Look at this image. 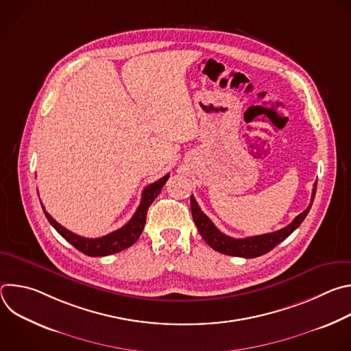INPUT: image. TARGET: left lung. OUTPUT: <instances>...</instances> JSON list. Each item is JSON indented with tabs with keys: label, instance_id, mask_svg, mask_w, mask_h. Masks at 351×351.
Listing matches in <instances>:
<instances>
[{
	"label": "left lung",
	"instance_id": "8db88e82",
	"mask_svg": "<svg viewBox=\"0 0 351 351\" xmlns=\"http://www.w3.org/2000/svg\"><path fill=\"white\" fill-rule=\"evenodd\" d=\"M317 191V182L314 183L313 189V195H311V203L310 206L302 213L298 214L291 223L285 226L283 229H279L272 233H265L260 236H250L244 239H234L230 236H226L222 233L214 223L213 221L202 211V208L198 207L194 195L191 194L190 197V208H191V215L193 221L199 232V234L203 236L206 243L217 250L218 253L226 254V256H234V257H243V258H256L260 256H264L269 253L272 248H275L280 241H283L286 237H289L302 222L306 219L307 214L311 210L314 197Z\"/></svg>",
	"mask_w": 351,
	"mask_h": 351
}]
</instances>
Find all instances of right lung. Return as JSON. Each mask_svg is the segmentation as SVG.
Masks as SVG:
<instances>
[{"label":"right lung","instance_id":"1","mask_svg":"<svg viewBox=\"0 0 351 351\" xmlns=\"http://www.w3.org/2000/svg\"><path fill=\"white\" fill-rule=\"evenodd\" d=\"M168 178H169V173L165 175L164 178H161L160 180L148 184L141 193L140 206L137 207L132 219L126 225H123L121 229H118L110 234H106L103 237L87 239V237L79 236V234L68 230L62 225H60L51 215L45 211L43 204H41V207H43V211H44L48 222L54 226V229L66 241H69L75 248H77L79 252H82L83 254L88 256V257H106V256L119 253V252H122V250L133 245L137 241V239L140 237V234L144 229V225H145V217H147L148 207L152 206L154 199L158 197V194L161 193Z\"/></svg>","mask_w":351,"mask_h":351}]
</instances>
